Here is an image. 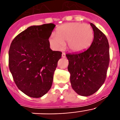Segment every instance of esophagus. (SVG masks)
Wrapping results in <instances>:
<instances>
[{
    "label": "esophagus",
    "instance_id": "1",
    "mask_svg": "<svg viewBox=\"0 0 120 120\" xmlns=\"http://www.w3.org/2000/svg\"><path fill=\"white\" fill-rule=\"evenodd\" d=\"M65 56H65V53H62V58H65Z\"/></svg>",
    "mask_w": 120,
    "mask_h": 120
}]
</instances>
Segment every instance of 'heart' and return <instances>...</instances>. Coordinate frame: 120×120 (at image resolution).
Here are the masks:
<instances>
[{
    "instance_id": "1",
    "label": "heart",
    "mask_w": 120,
    "mask_h": 120,
    "mask_svg": "<svg viewBox=\"0 0 120 120\" xmlns=\"http://www.w3.org/2000/svg\"><path fill=\"white\" fill-rule=\"evenodd\" d=\"M94 40V31L88 24L73 22L63 24L56 30L49 41L55 50H61L67 42V47L73 52H81L88 49Z\"/></svg>"
}]
</instances>
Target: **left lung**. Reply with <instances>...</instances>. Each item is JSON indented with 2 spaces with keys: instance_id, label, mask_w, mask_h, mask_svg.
<instances>
[{
  "instance_id": "1",
  "label": "left lung",
  "mask_w": 120,
  "mask_h": 120,
  "mask_svg": "<svg viewBox=\"0 0 120 120\" xmlns=\"http://www.w3.org/2000/svg\"><path fill=\"white\" fill-rule=\"evenodd\" d=\"M94 40L86 50L67 54L68 70L70 73L71 87L82 96L97 92L105 82L109 64V45L106 37L94 24Z\"/></svg>"
}]
</instances>
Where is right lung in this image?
Segmentation results:
<instances>
[{
	"mask_svg": "<svg viewBox=\"0 0 120 120\" xmlns=\"http://www.w3.org/2000/svg\"><path fill=\"white\" fill-rule=\"evenodd\" d=\"M53 23L31 26L19 34L11 44L9 68L18 88L40 98L51 88L53 75L62 53L50 48Z\"/></svg>",
	"mask_w": 120,
	"mask_h": 120,
	"instance_id": "add662e5",
	"label": "right lung"
}]
</instances>
